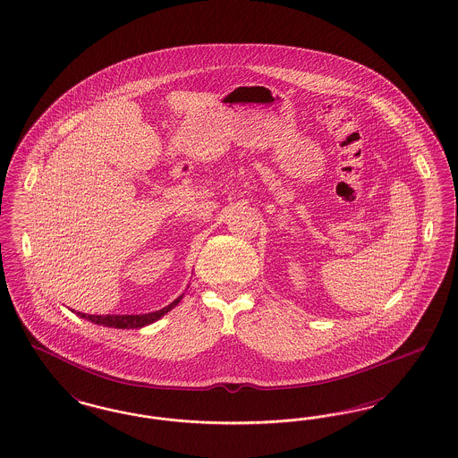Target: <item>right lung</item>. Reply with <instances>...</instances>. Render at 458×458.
Instances as JSON below:
<instances>
[{
  "label": "right lung",
  "mask_w": 458,
  "mask_h": 458,
  "mask_svg": "<svg viewBox=\"0 0 458 458\" xmlns=\"http://www.w3.org/2000/svg\"><path fill=\"white\" fill-rule=\"evenodd\" d=\"M180 300H182V296H178L177 300H174L168 307H165L162 310L141 313V315H88V313H81V311H75V313L81 318H86V320L92 322V324L104 325V327H113V328H141L145 325L153 324L158 318H162L165 313H168L174 307H177Z\"/></svg>",
  "instance_id": "1"
}]
</instances>
